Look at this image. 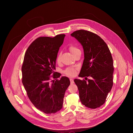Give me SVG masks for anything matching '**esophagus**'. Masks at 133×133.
<instances>
[{
  "label": "esophagus",
  "instance_id": "1",
  "mask_svg": "<svg viewBox=\"0 0 133 133\" xmlns=\"http://www.w3.org/2000/svg\"><path fill=\"white\" fill-rule=\"evenodd\" d=\"M69 80H70V82H71V84H73V83H74V80H73V79H69Z\"/></svg>",
  "mask_w": 133,
  "mask_h": 133
}]
</instances>
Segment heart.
<instances>
[{"label": "heart", "instance_id": "1", "mask_svg": "<svg viewBox=\"0 0 133 133\" xmlns=\"http://www.w3.org/2000/svg\"><path fill=\"white\" fill-rule=\"evenodd\" d=\"M69 51H71V52L73 54V55L74 54H75L76 52H78L79 51H80L79 49H78L77 47L74 46H69ZM60 61V55H58L57 57V61L58 62H59ZM75 69L74 68H67L66 70L65 71V73L68 76H74L75 75Z\"/></svg>", "mask_w": 133, "mask_h": 133}]
</instances>
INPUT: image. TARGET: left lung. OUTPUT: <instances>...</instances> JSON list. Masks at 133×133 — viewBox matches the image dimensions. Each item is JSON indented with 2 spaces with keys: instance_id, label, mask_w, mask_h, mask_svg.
Returning <instances> with one entry per match:
<instances>
[{
  "instance_id": "8db88e82",
  "label": "left lung",
  "mask_w": 133,
  "mask_h": 133,
  "mask_svg": "<svg viewBox=\"0 0 133 133\" xmlns=\"http://www.w3.org/2000/svg\"><path fill=\"white\" fill-rule=\"evenodd\" d=\"M71 36L82 46L84 60L79 77L90 76L88 81L74 79L79 97L86 107L95 109L105 102L113 85V60L106 43L97 34L80 30Z\"/></svg>"
}]
</instances>
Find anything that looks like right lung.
I'll use <instances>...</instances> for the list:
<instances>
[{"mask_svg": "<svg viewBox=\"0 0 133 133\" xmlns=\"http://www.w3.org/2000/svg\"><path fill=\"white\" fill-rule=\"evenodd\" d=\"M65 34L39 37L30 45L22 65V82L29 98L38 109L46 114L55 113L62 108L64 97L70 81L54 72L60 47ZM55 79L50 80V75Z\"/></svg>", "mask_w": 133, "mask_h": 133, "instance_id": "add662e5", "label": "right lung"}]
</instances>
